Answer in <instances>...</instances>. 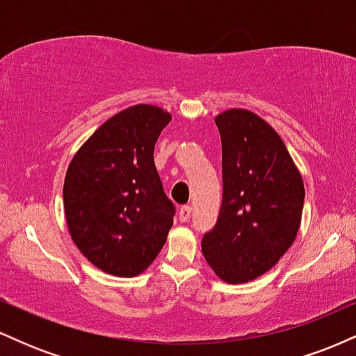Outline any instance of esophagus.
Returning <instances> with one entry per match:
<instances>
[{
  "mask_svg": "<svg viewBox=\"0 0 356 356\" xmlns=\"http://www.w3.org/2000/svg\"><path fill=\"white\" fill-rule=\"evenodd\" d=\"M191 214H192L191 206L181 207V211H179V220H181V222H186V220L191 219Z\"/></svg>",
  "mask_w": 356,
  "mask_h": 356,
  "instance_id": "1",
  "label": "esophagus"
}]
</instances>
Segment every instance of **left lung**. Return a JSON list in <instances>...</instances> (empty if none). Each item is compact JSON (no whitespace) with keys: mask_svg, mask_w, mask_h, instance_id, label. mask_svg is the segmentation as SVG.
<instances>
[{"mask_svg":"<svg viewBox=\"0 0 356 356\" xmlns=\"http://www.w3.org/2000/svg\"><path fill=\"white\" fill-rule=\"evenodd\" d=\"M222 142V204L202 254L219 280L241 284L269 271L295 243L305 184L280 134L256 113L214 118Z\"/></svg>","mask_w":356,"mask_h":356,"instance_id":"obj_1","label":"left lung"}]
</instances>
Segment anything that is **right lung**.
Segmentation results:
<instances>
[{"label":"right lung","mask_w":356,"mask_h":356,"mask_svg":"<svg viewBox=\"0 0 356 356\" xmlns=\"http://www.w3.org/2000/svg\"><path fill=\"white\" fill-rule=\"evenodd\" d=\"M169 112L138 104L110 117L73 155L63 184L75 246L108 275L134 277L161 252L174 222L154 164Z\"/></svg>","instance_id":"right-lung-1"}]
</instances>
